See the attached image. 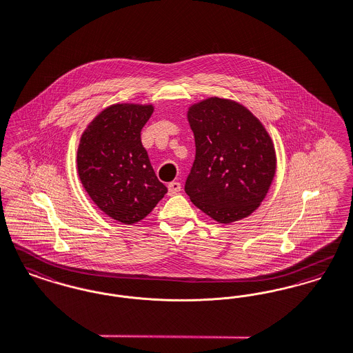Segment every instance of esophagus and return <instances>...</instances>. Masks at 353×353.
Masks as SVG:
<instances>
[{
    "label": "esophagus",
    "instance_id": "esophagus-1",
    "mask_svg": "<svg viewBox=\"0 0 353 353\" xmlns=\"http://www.w3.org/2000/svg\"><path fill=\"white\" fill-rule=\"evenodd\" d=\"M168 195H175L176 192L181 191V183L179 182H171L168 183Z\"/></svg>",
    "mask_w": 353,
    "mask_h": 353
}]
</instances>
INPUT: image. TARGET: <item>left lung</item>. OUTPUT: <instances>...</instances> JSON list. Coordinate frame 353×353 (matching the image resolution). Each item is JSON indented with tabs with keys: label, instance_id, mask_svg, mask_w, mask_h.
Instances as JSON below:
<instances>
[{
	"label": "left lung",
	"instance_id": "obj_1",
	"mask_svg": "<svg viewBox=\"0 0 353 353\" xmlns=\"http://www.w3.org/2000/svg\"><path fill=\"white\" fill-rule=\"evenodd\" d=\"M187 119L196 148L185 185L191 202L222 224L250 216L276 174L268 131L245 106L219 97L192 103Z\"/></svg>",
	"mask_w": 353,
	"mask_h": 353
}]
</instances>
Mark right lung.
I'll list each match as a JSON object with an SVG mask.
<instances>
[{"label":"right lung","instance_id":"add662e5","mask_svg":"<svg viewBox=\"0 0 353 353\" xmlns=\"http://www.w3.org/2000/svg\"><path fill=\"white\" fill-rule=\"evenodd\" d=\"M152 112L151 103L110 105L88 125L77 150L85 191L103 214L125 224L146 218L168 192L141 142Z\"/></svg>","mask_w":353,"mask_h":353}]
</instances>
